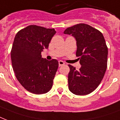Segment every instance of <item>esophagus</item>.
Wrapping results in <instances>:
<instances>
[{"label":"esophagus","instance_id":"34e87169","mask_svg":"<svg viewBox=\"0 0 120 120\" xmlns=\"http://www.w3.org/2000/svg\"><path fill=\"white\" fill-rule=\"evenodd\" d=\"M65 64L64 62H63V61H59V66H63V65Z\"/></svg>","mask_w":120,"mask_h":120}]
</instances>
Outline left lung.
<instances>
[{
    "label": "left lung",
    "mask_w": 120,
    "mask_h": 120,
    "mask_svg": "<svg viewBox=\"0 0 120 120\" xmlns=\"http://www.w3.org/2000/svg\"><path fill=\"white\" fill-rule=\"evenodd\" d=\"M64 34H71L76 40V55L81 65L79 71L68 65L69 90L76 95L88 94L99 86L107 68L108 47L103 35L86 24L68 27Z\"/></svg>",
    "instance_id": "1"
}]
</instances>
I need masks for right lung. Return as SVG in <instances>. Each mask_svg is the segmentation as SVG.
Listing matches in <instances>:
<instances>
[{"mask_svg": "<svg viewBox=\"0 0 120 120\" xmlns=\"http://www.w3.org/2000/svg\"><path fill=\"white\" fill-rule=\"evenodd\" d=\"M56 32L54 29L30 25L15 36L11 52L13 70L20 84L33 94L46 93L52 86L59 63L42 58L41 52L48 48Z\"/></svg>", "mask_w": 120, "mask_h": 120, "instance_id": "1", "label": "right lung"}]
</instances>
